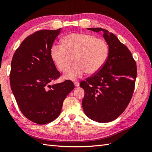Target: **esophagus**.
<instances>
[{
	"label": "esophagus",
	"mask_w": 152,
	"mask_h": 152,
	"mask_svg": "<svg viewBox=\"0 0 152 152\" xmlns=\"http://www.w3.org/2000/svg\"><path fill=\"white\" fill-rule=\"evenodd\" d=\"M74 86H75V87H76V88H78V86H79V85H80L79 82H77V81L74 82Z\"/></svg>",
	"instance_id": "34e87169"
}]
</instances>
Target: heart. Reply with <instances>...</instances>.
I'll list each match as a JSON object with an SVG mask.
<instances>
[{
    "label": "heart",
    "mask_w": 152,
    "mask_h": 152,
    "mask_svg": "<svg viewBox=\"0 0 152 152\" xmlns=\"http://www.w3.org/2000/svg\"><path fill=\"white\" fill-rule=\"evenodd\" d=\"M62 45H53L51 56L57 69L65 72L74 60V65L64 74V78L76 80L86 73L94 74L101 69L109 53L104 40L87 33H71L64 37Z\"/></svg>",
    "instance_id": "heart-1"
}]
</instances>
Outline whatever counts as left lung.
Returning a JSON list of instances; mask_svg holds the SVG:
<instances>
[{
	"instance_id": "left-lung-1",
	"label": "left lung",
	"mask_w": 152,
	"mask_h": 152,
	"mask_svg": "<svg viewBox=\"0 0 152 152\" xmlns=\"http://www.w3.org/2000/svg\"><path fill=\"white\" fill-rule=\"evenodd\" d=\"M88 29L102 32L109 53L101 69L80 83L85 91L82 107L92 120L107 123L118 118L127 107L134 89L137 64L129 50L115 35L102 28Z\"/></svg>"
}]
</instances>
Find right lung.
Listing matches in <instances>:
<instances>
[{
  "label": "right lung",
  "instance_id": "1",
  "mask_svg": "<svg viewBox=\"0 0 152 152\" xmlns=\"http://www.w3.org/2000/svg\"><path fill=\"white\" fill-rule=\"evenodd\" d=\"M60 32L61 28L35 32L22 42L12 57V93L22 114L37 124L55 120L64 99L74 88L70 80L50 85L61 75L51 56V48Z\"/></svg>",
  "mask_w": 152,
  "mask_h": 152
}]
</instances>
